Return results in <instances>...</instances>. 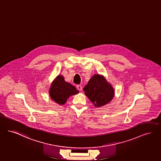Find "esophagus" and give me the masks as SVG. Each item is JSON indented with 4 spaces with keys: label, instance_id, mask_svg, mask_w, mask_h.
<instances>
[{
    "label": "esophagus",
    "instance_id": "34e87169",
    "mask_svg": "<svg viewBox=\"0 0 161 161\" xmlns=\"http://www.w3.org/2000/svg\"><path fill=\"white\" fill-rule=\"evenodd\" d=\"M77 88L78 90H80V91L82 90V87H81V85H77Z\"/></svg>",
    "mask_w": 161,
    "mask_h": 161
}]
</instances>
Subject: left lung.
<instances>
[{
	"label": "left lung",
	"instance_id": "left-lung-1",
	"mask_svg": "<svg viewBox=\"0 0 161 161\" xmlns=\"http://www.w3.org/2000/svg\"><path fill=\"white\" fill-rule=\"evenodd\" d=\"M84 94L96 107L109 103L114 97L113 86L101 74H95L83 88Z\"/></svg>",
	"mask_w": 161,
	"mask_h": 161
}]
</instances>
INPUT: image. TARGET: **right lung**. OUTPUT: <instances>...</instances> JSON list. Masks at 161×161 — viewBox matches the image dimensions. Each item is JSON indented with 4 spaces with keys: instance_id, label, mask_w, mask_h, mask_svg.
<instances>
[{
    "instance_id": "obj_1",
    "label": "right lung",
    "mask_w": 161,
    "mask_h": 161,
    "mask_svg": "<svg viewBox=\"0 0 161 161\" xmlns=\"http://www.w3.org/2000/svg\"><path fill=\"white\" fill-rule=\"evenodd\" d=\"M78 93L79 91L73 85L66 82L63 75H58L53 81L49 90L51 99L60 105L66 103L71 96Z\"/></svg>"
}]
</instances>
